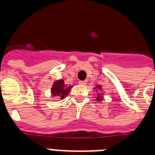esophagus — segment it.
Instances as JSON below:
<instances>
[{"mask_svg":"<svg viewBox=\"0 0 155 155\" xmlns=\"http://www.w3.org/2000/svg\"><path fill=\"white\" fill-rule=\"evenodd\" d=\"M79 84L85 86V85H86V81H79Z\"/></svg>","mask_w":155,"mask_h":155,"instance_id":"34e87169","label":"esophagus"}]
</instances>
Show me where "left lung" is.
I'll use <instances>...</instances> for the list:
<instances>
[{
  "label": "left lung",
  "mask_w": 155,
  "mask_h": 155,
  "mask_svg": "<svg viewBox=\"0 0 155 155\" xmlns=\"http://www.w3.org/2000/svg\"><path fill=\"white\" fill-rule=\"evenodd\" d=\"M98 89H101V86H98ZM99 95H100V94H99V97H97V99H98V100H99V101H101V100H102V97H100V96H99Z\"/></svg>",
  "instance_id": "8db88e82"
}]
</instances>
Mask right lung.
<instances>
[{
	"mask_svg": "<svg viewBox=\"0 0 155 155\" xmlns=\"http://www.w3.org/2000/svg\"><path fill=\"white\" fill-rule=\"evenodd\" d=\"M71 88V86H67L64 85V80H59L53 84L51 88V94L53 95H57L61 99H64V96L68 95Z\"/></svg>",
	"mask_w": 155,
	"mask_h": 155,
	"instance_id": "obj_1",
	"label": "right lung"
}]
</instances>
